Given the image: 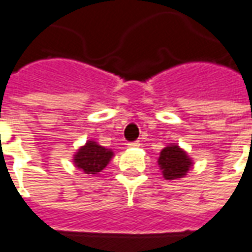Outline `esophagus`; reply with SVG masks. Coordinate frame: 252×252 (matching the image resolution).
<instances>
[{"mask_svg": "<svg viewBox=\"0 0 252 252\" xmlns=\"http://www.w3.org/2000/svg\"><path fill=\"white\" fill-rule=\"evenodd\" d=\"M140 146V143L139 140H135V142H129L128 143V147H139Z\"/></svg>", "mask_w": 252, "mask_h": 252, "instance_id": "esophagus-1", "label": "esophagus"}]
</instances>
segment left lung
Wrapping results in <instances>:
<instances>
[{
	"instance_id": "1",
	"label": "left lung",
	"mask_w": 252,
	"mask_h": 252,
	"mask_svg": "<svg viewBox=\"0 0 252 252\" xmlns=\"http://www.w3.org/2000/svg\"><path fill=\"white\" fill-rule=\"evenodd\" d=\"M158 163L163 170L162 173L166 180H177L186 175L191 166V160L178 146H169L162 150Z\"/></svg>"
}]
</instances>
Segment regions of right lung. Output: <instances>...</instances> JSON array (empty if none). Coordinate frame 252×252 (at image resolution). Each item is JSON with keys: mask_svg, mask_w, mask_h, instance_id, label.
Wrapping results in <instances>:
<instances>
[{"mask_svg": "<svg viewBox=\"0 0 252 252\" xmlns=\"http://www.w3.org/2000/svg\"><path fill=\"white\" fill-rule=\"evenodd\" d=\"M113 153L95 142H88L74 157V163L86 174H97L109 163Z\"/></svg>", "mask_w": 252, "mask_h": 252, "instance_id": "right-lung-1", "label": "right lung"}]
</instances>
